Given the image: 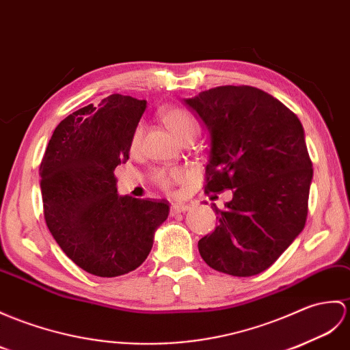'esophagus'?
Wrapping results in <instances>:
<instances>
[{"label": "esophagus", "mask_w": 350, "mask_h": 350, "mask_svg": "<svg viewBox=\"0 0 350 350\" xmlns=\"http://www.w3.org/2000/svg\"><path fill=\"white\" fill-rule=\"evenodd\" d=\"M189 208H191V204H185V202H176V204L172 206V215L185 213V212H188Z\"/></svg>", "instance_id": "34e87169"}]
</instances>
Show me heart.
<instances>
[{"mask_svg":"<svg viewBox=\"0 0 350 350\" xmlns=\"http://www.w3.org/2000/svg\"><path fill=\"white\" fill-rule=\"evenodd\" d=\"M162 122H164L165 126L172 131V134L177 138L178 142H185L188 138H193L198 133V125L195 119L189 115L188 111H185L182 109L172 107L162 111ZM142 134H143V126L138 125L135 128V131L131 137V150H135L140 144L142 140ZM186 176L183 168H173V170H157L153 173L152 178L158 186H161L162 189H170L172 186L177 182L183 180Z\"/></svg>","mask_w":350,"mask_h":350,"instance_id":"b5f03b06","label":"heart"}]
</instances>
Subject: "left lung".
<instances>
[{
    "label": "left lung",
    "instance_id": "8db88e82",
    "mask_svg": "<svg viewBox=\"0 0 350 350\" xmlns=\"http://www.w3.org/2000/svg\"><path fill=\"white\" fill-rule=\"evenodd\" d=\"M183 103L210 135L206 192L232 189L219 225L198 241L213 270L249 278L275 262L307 217L313 178L301 122L252 86H219Z\"/></svg>",
    "mask_w": 350,
    "mask_h": 350
}]
</instances>
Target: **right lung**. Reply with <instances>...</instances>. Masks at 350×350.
I'll return each instance as SVG.
<instances>
[{
    "mask_svg": "<svg viewBox=\"0 0 350 350\" xmlns=\"http://www.w3.org/2000/svg\"><path fill=\"white\" fill-rule=\"evenodd\" d=\"M146 100L113 94L56 126L40 165L49 231L72 262L98 278H116L149 256L168 201L119 195L115 168L129 159Z\"/></svg>",
    "mask_w": 350,
    "mask_h": 350,
    "instance_id": "add662e5",
    "label": "right lung"
}]
</instances>
